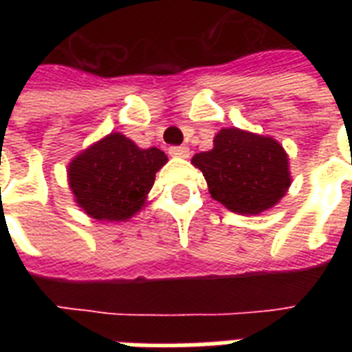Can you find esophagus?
<instances>
[{
	"label": "esophagus",
	"instance_id": "obj_1",
	"mask_svg": "<svg viewBox=\"0 0 352 352\" xmlns=\"http://www.w3.org/2000/svg\"><path fill=\"white\" fill-rule=\"evenodd\" d=\"M170 155L171 157L186 159V157H190V149H188L186 146H173V148H170Z\"/></svg>",
	"mask_w": 352,
	"mask_h": 352
}]
</instances>
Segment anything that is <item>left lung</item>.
Listing matches in <instances>:
<instances>
[{"label": "left lung", "mask_w": 352, "mask_h": 352, "mask_svg": "<svg viewBox=\"0 0 352 352\" xmlns=\"http://www.w3.org/2000/svg\"><path fill=\"white\" fill-rule=\"evenodd\" d=\"M215 201L241 215H257L281 201L290 186L289 157L270 137L225 127L210 151L193 155Z\"/></svg>", "instance_id": "obj_1"}]
</instances>
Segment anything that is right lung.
I'll return each instance as SVG.
<instances>
[{"label": "right lung", "mask_w": 352, "mask_h": 352, "mask_svg": "<svg viewBox=\"0 0 352 352\" xmlns=\"http://www.w3.org/2000/svg\"><path fill=\"white\" fill-rule=\"evenodd\" d=\"M166 162L159 148L142 149L122 133H109L71 160L69 188L93 219L127 221L142 210Z\"/></svg>", "instance_id": "1"}]
</instances>
